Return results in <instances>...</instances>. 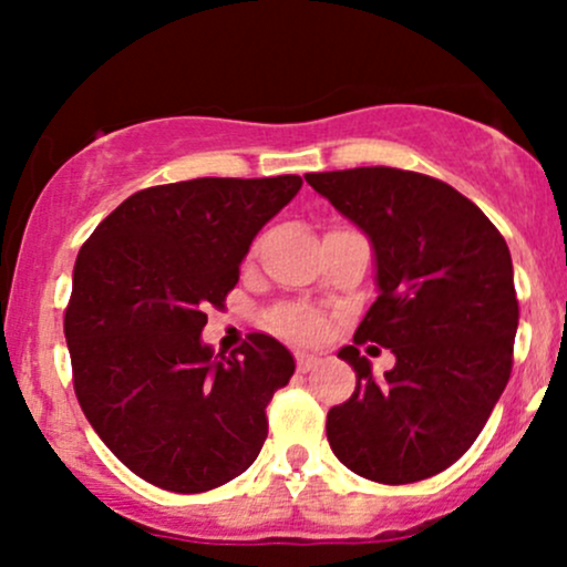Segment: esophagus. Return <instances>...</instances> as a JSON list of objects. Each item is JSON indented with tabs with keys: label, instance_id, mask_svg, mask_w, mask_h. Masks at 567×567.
I'll use <instances>...</instances> for the list:
<instances>
[{
	"label": "esophagus",
	"instance_id": "1",
	"mask_svg": "<svg viewBox=\"0 0 567 567\" xmlns=\"http://www.w3.org/2000/svg\"><path fill=\"white\" fill-rule=\"evenodd\" d=\"M296 362H298V370H301V373H309V370H315L317 365H320V357L306 354V351H298Z\"/></svg>",
	"mask_w": 567,
	"mask_h": 567
}]
</instances>
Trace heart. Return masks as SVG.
<instances>
[{
  "instance_id": "b5f03b06",
  "label": "heart",
  "mask_w": 567,
  "mask_h": 567,
  "mask_svg": "<svg viewBox=\"0 0 567 567\" xmlns=\"http://www.w3.org/2000/svg\"><path fill=\"white\" fill-rule=\"evenodd\" d=\"M277 324L285 330V333L298 336V338H311L317 330H320V322H317L315 317L303 315V311H292V309L279 311Z\"/></svg>"
}]
</instances>
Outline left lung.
<instances>
[{
	"mask_svg": "<svg viewBox=\"0 0 567 567\" xmlns=\"http://www.w3.org/2000/svg\"><path fill=\"white\" fill-rule=\"evenodd\" d=\"M303 178L370 239L379 298L354 341L396 360L379 379L360 349L338 351L357 389L330 408L328 442L360 477L419 483L470 451L509 381L519 320L509 247L474 202L429 175L354 167Z\"/></svg>",
	"mask_w": 567,
	"mask_h": 567,
	"instance_id": "1",
	"label": "left lung"
}]
</instances>
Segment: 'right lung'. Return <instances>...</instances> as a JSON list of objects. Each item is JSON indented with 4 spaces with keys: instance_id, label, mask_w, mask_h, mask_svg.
<instances>
[{
    "instance_id": "right-lung-1",
    "label": "right lung",
    "mask_w": 567,
    "mask_h": 567,
    "mask_svg": "<svg viewBox=\"0 0 567 567\" xmlns=\"http://www.w3.org/2000/svg\"><path fill=\"white\" fill-rule=\"evenodd\" d=\"M301 184L277 175L143 188L82 245L63 320L76 400L146 483L213 491L261 453L266 405L296 360L264 333L216 354L202 328L207 306L237 285L256 234Z\"/></svg>"
}]
</instances>
